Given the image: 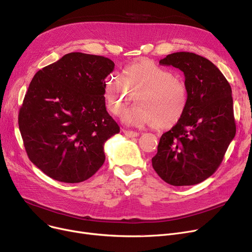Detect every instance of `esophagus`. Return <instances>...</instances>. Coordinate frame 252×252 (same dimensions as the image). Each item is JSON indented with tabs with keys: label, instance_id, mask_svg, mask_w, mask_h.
Listing matches in <instances>:
<instances>
[{
	"label": "esophagus",
	"instance_id": "esophagus-1",
	"mask_svg": "<svg viewBox=\"0 0 252 252\" xmlns=\"http://www.w3.org/2000/svg\"><path fill=\"white\" fill-rule=\"evenodd\" d=\"M123 131L124 134L129 138H135V137H138L139 136V133H137V131H134V130H130V129H126V128H123Z\"/></svg>",
	"mask_w": 252,
	"mask_h": 252
}]
</instances>
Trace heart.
Here are the masks:
<instances>
[{
	"instance_id": "b5f03b06",
	"label": "heart",
	"mask_w": 252,
	"mask_h": 252,
	"mask_svg": "<svg viewBox=\"0 0 252 252\" xmlns=\"http://www.w3.org/2000/svg\"><path fill=\"white\" fill-rule=\"evenodd\" d=\"M133 95L138 104L124 115L125 122L158 129L175 126L186 112L189 100L186 84L150 60L129 64L121 76L106 78L104 96L113 114H122L133 101Z\"/></svg>"
}]
</instances>
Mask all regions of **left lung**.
Masks as SVG:
<instances>
[{"label": "left lung", "instance_id": "1", "mask_svg": "<svg viewBox=\"0 0 252 252\" xmlns=\"http://www.w3.org/2000/svg\"><path fill=\"white\" fill-rule=\"evenodd\" d=\"M184 72L188 106L181 121L164 133L152 166L173 186H191L215 174L236 134L232 89L217 66L190 52L159 61Z\"/></svg>", "mask_w": 252, "mask_h": 252}]
</instances>
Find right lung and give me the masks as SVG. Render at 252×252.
Masks as SVG:
<instances>
[{"label":"right lung","instance_id":"add662e5","mask_svg":"<svg viewBox=\"0 0 252 252\" xmlns=\"http://www.w3.org/2000/svg\"><path fill=\"white\" fill-rule=\"evenodd\" d=\"M113 69L108 58L73 52L34 74L18 125L29 158L48 177L81 183L103 165L104 144L119 133L104 97Z\"/></svg>","mask_w":252,"mask_h":252}]
</instances>
